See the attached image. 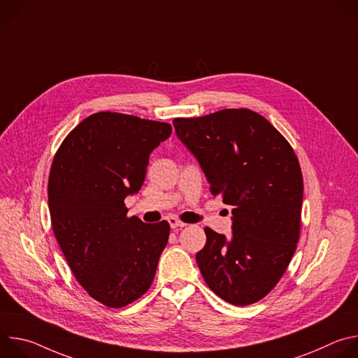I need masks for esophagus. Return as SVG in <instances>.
<instances>
[{"mask_svg": "<svg viewBox=\"0 0 358 358\" xmlns=\"http://www.w3.org/2000/svg\"><path fill=\"white\" fill-rule=\"evenodd\" d=\"M169 222H170V227L173 228V229H178V228H184L187 224L185 222H182V221H180L178 218H176V217H170L169 218Z\"/></svg>", "mask_w": 358, "mask_h": 358, "instance_id": "obj_1", "label": "esophagus"}]
</instances>
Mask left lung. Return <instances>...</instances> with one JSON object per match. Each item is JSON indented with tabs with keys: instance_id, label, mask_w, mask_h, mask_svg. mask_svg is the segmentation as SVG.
I'll return each mask as SVG.
<instances>
[{
	"instance_id": "left-lung-1",
	"label": "left lung",
	"mask_w": 358,
	"mask_h": 358,
	"mask_svg": "<svg viewBox=\"0 0 358 358\" xmlns=\"http://www.w3.org/2000/svg\"><path fill=\"white\" fill-rule=\"evenodd\" d=\"M176 133L196 157L213 195L232 207V238L206 228L196 264L225 301L264 299L287 269L300 235L303 176L289 141L261 115L224 109L177 117Z\"/></svg>"
}]
</instances>
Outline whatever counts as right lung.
Segmentation results:
<instances>
[{
  "label": "right lung",
  "instance_id": "1",
  "mask_svg": "<svg viewBox=\"0 0 358 358\" xmlns=\"http://www.w3.org/2000/svg\"><path fill=\"white\" fill-rule=\"evenodd\" d=\"M171 124L116 112L82 120L62 141L48 180L50 222L65 259L90 297L124 308L155 279L170 224L127 217L124 198L144 181L150 152Z\"/></svg>",
  "mask_w": 358,
  "mask_h": 358
}]
</instances>
